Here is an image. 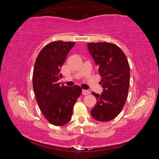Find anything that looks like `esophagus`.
<instances>
[{
	"label": "esophagus",
	"instance_id": "34e87169",
	"mask_svg": "<svg viewBox=\"0 0 159 159\" xmlns=\"http://www.w3.org/2000/svg\"><path fill=\"white\" fill-rule=\"evenodd\" d=\"M90 93V92L88 90H82V94L83 95H89Z\"/></svg>",
	"mask_w": 159,
	"mask_h": 159
}]
</instances>
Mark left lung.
Segmentation results:
<instances>
[{
	"mask_svg": "<svg viewBox=\"0 0 159 159\" xmlns=\"http://www.w3.org/2000/svg\"><path fill=\"white\" fill-rule=\"evenodd\" d=\"M89 52L98 65L104 88L101 95L93 92L98 99L91 115L100 122L110 121L122 111L130 85V66L120 48L111 43H88Z\"/></svg>",
	"mask_w": 159,
	"mask_h": 159,
	"instance_id": "8db88e82",
	"label": "left lung"
}]
</instances>
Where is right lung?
Instances as JSON below:
<instances>
[{
    "instance_id": "add662e5",
    "label": "right lung",
    "mask_w": 159,
    "mask_h": 159,
    "mask_svg": "<svg viewBox=\"0 0 159 159\" xmlns=\"http://www.w3.org/2000/svg\"><path fill=\"white\" fill-rule=\"evenodd\" d=\"M75 42L57 41L43 48L37 56L33 72V88L39 107L48 122L55 126L71 120L74 104L82 92L79 85H60V68Z\"/></svg>"
}]
</instances>
